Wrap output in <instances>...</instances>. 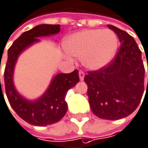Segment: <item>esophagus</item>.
Instances as JSON below:
<instances>
[{
  "label": "esophagus",
  "mask_w": 148,
  "mask_h": 148,
  "mask_svg": "<svg viewBox=\"0 0 148 148\" xmlns=\"http://www.w3.org/2000/svg\"><path fill=\"white\" fill-rule=\"evenodd\" d=\"M79 79L82 81L84 80V77H85V73L83 71H79Z\"/></svg>",
  "instance_id": "obj_1"
}]
</instances>
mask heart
Instances as JSON below:
<instances>
[{"mask_svg":"<svg viewBox=\"0 0 148 148\" xmlns=\"http://www.w3.org/2000/svg\"><path fill=\"white\" fill-rule=\"evenodd\" d=\"M66 52L90 70H99L114 58L118 48V37L111 29H85L67 37L63 42Z\"/></svg>","mask_w":148,"mask_h":148,"instance_id":"b5f03b06","label":"heart"}]
</instances>
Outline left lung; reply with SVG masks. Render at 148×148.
<instances>
[{
	"mask_svg": "<svg viewBox=\"0 0 148 148\" xmlns=\"http://www.w3.org/2000/svg\"><path fill=\"white\" fill-rule=\"evenodd\" d=\"M108 27L118 35L120 48L114 60L97 71L88 72L84 79L93 114L103 119L117 120L138 107L144 92L145 69L134 38L115 26Z\"/></svg>",
	"mask_w": 148,
	"mask_h": 148,
	"instance_id": "left-lung-1",
	"label": "left lung"
}]
</instances>
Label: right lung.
<instances>
[{"label": "right lung", "instance_id": "right-lung-1", "mask_svg": "<svg viewBox=\"0 0 148 148\" xmlns=\"http://www.w3.org/2000/svg\"><path fill=\"white\" fill-rule=\"evenodd\" d=\"M59 32L60 24L37 25L21 34L7 51V62L4 72L7 99L12 109L21 119L33 125H52L58 122L65 115L68 109L65 97L68 90L79 81L78 70L75 69L70 74H57L52 78L46 92L38 99L30 101L22 97L15 88L13 83L14 68L19 55L28 47L39 42V37L54 35Z\"/></svg>", "mask_w": 148, "mask_h": 148}]
</instances>
